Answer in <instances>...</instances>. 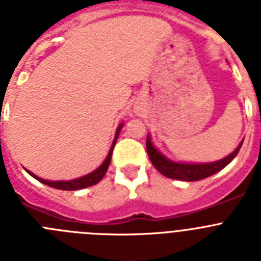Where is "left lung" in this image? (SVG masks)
Here are the masks:
<instances>
[{
	"label": "left lung",
	"instance_id": "left-lung-1",
	"mask_svg": "<svg viewBox=\"0 0 261 261\" xmlns=\"http://www.w3.org/2000/svg\"><path fill=\"white\" fill-rule=\"evenodd\" d=\"M242 144L238 145V147L232 151L231 154H229L225 158L217 161V162L212 163H177L174 161H170V159L166 158L163 154L159 153L154 147L153 142L150 140V136L146 137V150L147 155L150 158L151 163H153L154 167L158 170L162 175H165L166 177H170V179H175V180H184V181H196L201 180L205 177L212 176L216 172L221 171L223 167L229 165L232 159L237 156L239 149L242 147Z\"/></svg>",
	"mask_w": 261,
	"mask_h": 261
}]
</instances>
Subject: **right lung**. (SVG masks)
<instances>
[{
  "label": "right lung",
  "instance_id": "obj_1",
  "mask_svg": "<svg viewBox=\"0 0 261 261\" xmlns=\"http://www.w3.org/2000/svg\"><path fill=\"white\" fill-rule=\"evenodd\" d=\"M123 128V124H120L119 128L116 130V136H115V140L112 142V146L110 149V153H108L107 158L105 159V162L102 165L99 166L96 168L95 171L90 172V174L85 175V176L77 177V179H73V180H59V181H50V180H45V179H41V177L36 176L35 174H32L31 171H27L32 177H35L36 180H39L40 183L45 184V186H49L52 188H56V190H62V191H77V190H82V188H87V187H91L94 184L99 183V181L102 180L103 176L106 175L108 170V166L111 163V156H112V151H114L115 144L117 141V137H119V132Z\"/></svg>",
  "mask_w": 261,
  "mask_h": 261
}]
</instances>
